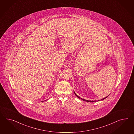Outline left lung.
I'll return each mask as SVG.
<instances>
[{
	"label": "left lung",
	"mask_w": 134,
	"mask_h": 134,
	"mask_svg": "<svg viewBox=\"0 0 134 134\" xmlns=\"http://www.w3.org/2000/svg\"><path fill=\"white\" fill-rule=\"evenodd\" d=\"M74 93H75V95L76 96V97H77L78 98H79L80 99H82V100H83V101H87V102H96V101H97V100H86V99H83V98H80V97L79 96H78L77 94H76V93L74 92ZM110 94H109L108 96H107V97H106L105 98H102V99H101L100 100H98V101H100V100H103V99H105L106 98H107L109 96Z\"/></svg>",
	"instance_id": "obj_1"
}]
</instances>
